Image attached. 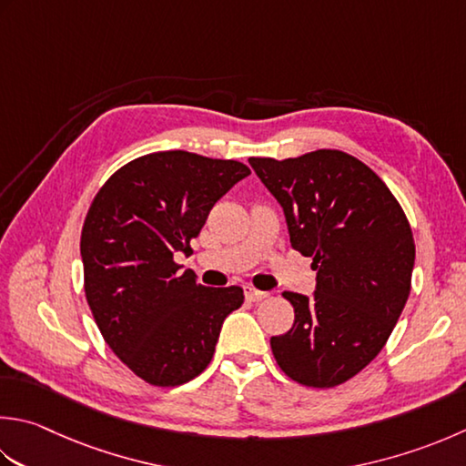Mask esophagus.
Returning <instances> with one entry per match:
<instances>
[{
  "label": "esophagus",
  "mask_w": 466,
  "mask_h": 466,
  "mask_svg": "<svg viewBox=\"0 0 466 466\" xmlns=\"http://www.w3.org/2000/svg\"><path fill=\"white\" fill-rule=\"evenodd\" d=\"M246 299L250 300V303H260V300H264V299H268V293H264V290H258V289H254V287H246Z\"/></svg>",
  "instance_id": "34e87169"
}]
</instances>
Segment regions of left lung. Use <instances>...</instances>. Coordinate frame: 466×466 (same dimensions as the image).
<instances>
[{"mask_svg": "<svg viewBox=\"0 0 466 466\" xmlns=\"http://www.w3.org/2000/svg\"><path fill=\"white\" fill-rule=\"evenodd\" d=\"M248 161L285 209L290 246L317 270L313 299L282 293L295 323L270 337L272 355L297 384L335 388L376 358L402 315L416 257L412 228L378 173L350 153Z\"/></svg>", "mask_w": 466, "mask_h": 466, "instance_id": "8db88e82", "label": "left lung"}]
</instances>
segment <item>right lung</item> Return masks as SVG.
Segmentation results:
<instances>
[{
  "mask_svg": "<svg viewBox=\"0 0 466 466\" xmlns=\"http://www.w3.org/2000/svg\"><path fill=\"white\" fill-rule=\"evenodd\" d=\"M250 176L240 161L187 151L143 155L98 189L80 234L85 295L108 348L137 378L173 388L212 361L240 287L209 289L176 252H191L209 209Z\"/></svg>",
  "mask_w": 466,
  "mask_h": 466,
  "instance_id": "add662e5",
  "label": "right lung"
}]
</instances>
